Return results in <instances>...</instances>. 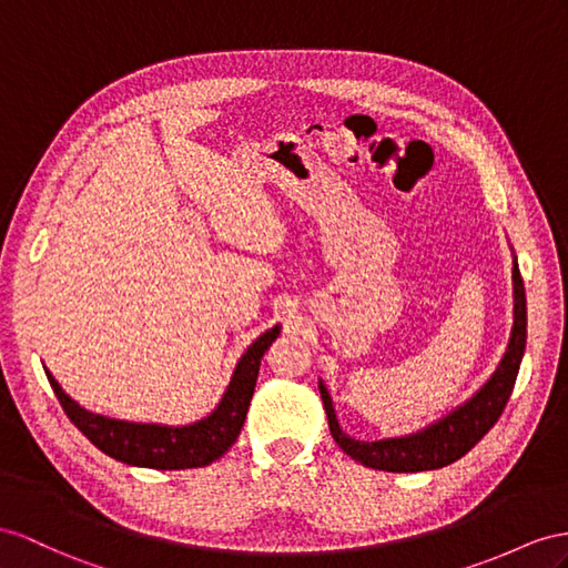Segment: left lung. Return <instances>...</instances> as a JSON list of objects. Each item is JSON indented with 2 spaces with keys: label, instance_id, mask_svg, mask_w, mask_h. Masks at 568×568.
Masks as SVG:
<instances>
[{
  "label": "left lung",
  "instance_id": "obj_1",
  "mask_svg": "<svg viewBox=\"0 0 568 568\" xmlns=\"http://www.w3.org/2000/svg\"><path fill=\"white\" fill-rule=\"evenodd\" d=\"M526 287H523L518 261L514 256V328L506 345V353L489 379L479 386L468 400L460 403L458 408L446 413L444 417L434 419L432 425L413 434L388 436V439L379 442H362L343 432L328 388L318 379V390H322L333 439H336V444L345 454L355 458L357 463L386 473L436 470L463 458L494 427V423L501 417L508 398H511V390L520 369V359L523 353H526Z\"/></svg>",
  "mask_w": 568,
  "mask_h": 568
}]
</instances>
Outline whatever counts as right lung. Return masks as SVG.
I'll return each mask as SVG.
<instances>
[{"instance_id":"obj_1","label":"right lung","mask_w":568,"mask_h":568,"mask_svg":"<svg viewBox=\"0 0 568 568\" xmlns=\"http://www.w3.org/2000/svg\"><path fill=\"white\" fill-rule=\"evenodd\" d=\"M278 333L281 324H275L246 347L230 376L221 403L215 405L213 413L192 425L174 427L158 423H129V419L91 413L67 394L50 369H45V374L67 417L110 458L136 465V468L155 470L203 468V465L221 458L237 442L246 410H250V400L254 396L261 357L268 351V345L278 338Z\"/></svg>"}]
</instances>
